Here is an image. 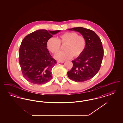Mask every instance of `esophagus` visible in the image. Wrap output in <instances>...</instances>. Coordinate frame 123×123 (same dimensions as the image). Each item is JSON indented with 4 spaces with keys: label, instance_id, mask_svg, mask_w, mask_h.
Instances as JSON below:
<instances>
[{
    "label": "esophagus",
    "instance_id": "esophagus-1",
    "mask_svg": "<svg viewBox=\"0 0 123 123\" xmlns=\"http://www.w3.org/2000/svg\"><path fill=\"white\" fill-rule=\"evenodd\" d=\"M57 62H58V63H61V64H62V63H64V61H58Z\"/></svg>",
    "mask_w": 123,
    "mask_h": 123
}]
</instances>
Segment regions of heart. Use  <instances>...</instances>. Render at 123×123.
Here are the masks:
<instances>
[{
    "instance_id": "obj_1",
    "label": "heart",
    "mask_w": 123,
    "mask_h": 123,
    "mask_svg": "<svg viewBox=\"0 0 123 123\" xmlns=\"http://www.w3.org/2000/svg\"><path fill=\"white\" fill-rule=\"evenodd\" d=\"M60 44L64 45V51L58 53L54 56V58L60 61L71 59L72 56L76 58L82 54L86 47L84 37L78 35L76 32H66L59 35L56 39L49 38L47 42L48 50L52 53L59 52Z\"/></svg>"
}]
</instances>
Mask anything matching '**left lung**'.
I'll return each instance as SVG.
<instances>
[{
  "instance_id": "obj_1",
  "label": "left lung",
  "mask_w": 123,
  "mask_h": 123,
  "mask_svg": "<svg viewBox=\"0 0 123 123\" xmlns=\"http://www.w3.org/2000/svg\"><path fill=\"white\" fill-rule=\"evenodd\" d=\"M69 30L80 33L86 41V47L82 54L72 60L69 78L76 82H85L93 78L99 71L104 55L102 44L99 37L90 29L82 27L73 28Z\"/></svg>"
}]
</instances>
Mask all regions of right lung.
Segmentation results:
<instances>
[{"label":"right lung","mask_w":123,"mask_h":123,"mask_svg":"<svg viewBox=\"0 0 123 123\" xmlns=\"http://www.w3.org/2000/svg\"><path fill=\"white\" fill-rule=\"evenodd\" d=\"M61 30L39 29L24 38L19 49V61L26 80L35 84H43L52 78L51 70L57 64L47 48V40Z\"/></svg>","instance_id":"1"}]
</instances>
